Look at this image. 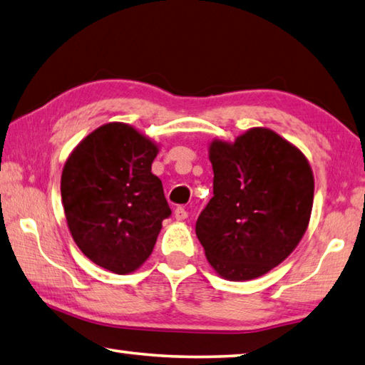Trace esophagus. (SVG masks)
<instances>
[{"label": "esophagus", "instance_id": "obj_1", "mask_svg": "<svg viewBox=\"0 0 365 365\" xmlns=\"http://www.w3.org/2000/svg\"><path fill=\"white\" fill-rule=\"evenodd\" d=\"M174 217H175V220L182 222V220H185V218L188 217V212L185 210L183 207H177V209L174 210Z\"/></svg>", "mask_w": 365, "mask_h": 365}]
</instances>
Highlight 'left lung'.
Instances as JSON below:
<instances>
[{
    "instance_id": "left-lung-1",
    "label": "left lung",
    "mask_w": 365,
    "mask_h": 365,
    "mask_svg": "<svg viewBox=\"0 0 365 365\" xmlns=\"http://www.w3.org/2000/svg\"><path fill=\"white\" fill-rule=\"evenodd\" d=\"M214 197L196 236L218 276L249 281L292 254L308 228L314 197L311 165L274 130L252 128L235 142L212 140Z\"/></svg>"
}]
</instances>
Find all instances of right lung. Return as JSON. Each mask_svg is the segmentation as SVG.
I'll return each mask as SVG.
<instances>
[{"label":"right lung","instance_id":"add662e5","mask_svg":"<svg viewBox=\"0 0 365 365\" xmlns=\"http://www.w3.org/2000/svg\"><path fill=\"white\" fill-rule=\"evenodd\" d=\"M158 151L132 125L108 123L84 137L63 165L61 193L73 241L111 273L140 268L170 215L151 172Z\"/></svg>","mask_w":365,"mask_h":365}]
</instances>
